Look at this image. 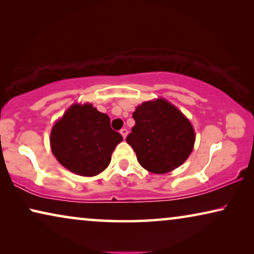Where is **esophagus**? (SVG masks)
<instances>
[{
	"instance_id": "esophagus-1",
	"label": "esophagus",
	"mask_w": 254,
	"mask_h": 254,
	"mask_svg": "<svg viewBox=\"0 0 254 254\" xmlns=\"http://www.w3.org/2000/svg\"><path fill=\"white\" fill-rule=\"evenodd\" d=\"M120 134L123 135V137L124 138H126V136H127V134H128V130L126 129V128H123V129L120 130Z\"/></svg>"
}]
</instances>
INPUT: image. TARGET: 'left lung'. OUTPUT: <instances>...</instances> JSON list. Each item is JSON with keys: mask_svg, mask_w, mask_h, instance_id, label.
I'll use <instances>...</instances> for the list:
<instances>
[{"mask_svg": "<svg viewBox=\"0 0 254 254\" xmlns=\"http://www.w3.org/2000/svg\"><path fill=\"white\" fill-rule=\"evenodd\" d=\"M135 120L126 141L142 168L163 175L179 168L195 143V131L187 117L165 98L143 102L133 112Z\"/></svg>", "mask_w": 254, "mask_h": 254, "instance_id": "8db88e82", "label": "left lung"}]
</instances>
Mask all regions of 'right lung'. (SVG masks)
<instances>
[{
  "instance_id": "1",
  "label": "right lung",
  "mask_w": 254,
  "mask_h": 254,
  "mask_svg": "<svg viewBox=\"0 0 254 254\" xmlns=\"http://www.w3.org/2000/svg\"><path fill=\"white\" fill-rule=\"evenodd\" d=\"M123 136L111 128L107 114L91 103H74L55 121L51 150L62 166L75 175L93 177L103 172Z\"/></svg>"
}]
</instances>
